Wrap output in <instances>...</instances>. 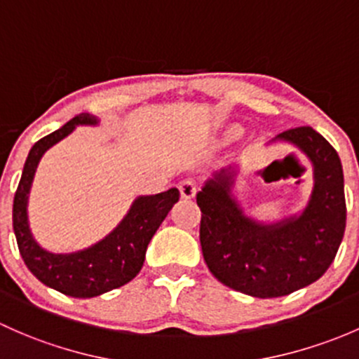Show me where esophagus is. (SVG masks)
<instances>
[{
  "label": "esophagus",
  "instance_id": "esophagus-1",
  "mask_svg": "<svg viewBox=\"0 0 359 359\" xmlns=\"http://www.w3.org/2000/svg\"><path fill=\"white\" fill-rule=\"evenodd\" d=\"M179 191H180V196H182L184 199L194 198L196 191H198V182H196L194 179L182 180V182L179 184Z\"/></svg>",
  "mask_w": 359,
  "mask_h": 359
}]
</instances>
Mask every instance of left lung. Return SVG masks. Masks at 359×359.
<instances>
[{"label": "left lung", "instance_id": "8db88e82", "mask_svg": "<svg viewBox=\"0 0 359 359\" xmlns=\"http://www.w3.org/2000/svg\"><path fill=\"white\" fill-rule=\"evenodd\" d=\"M313 163L308 206L299 217L259 224L230 194L233 172L215 175L196 196L201 210L199 241L211 273L252 297H280L318 280L334 262L346 229L344 175L337 151L311 127L278 134Z\"/></svg>", "mask_w": 359, "mask_h": 359}]
</instances>
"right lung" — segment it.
Here are the masks:
<instances>
[{
  "mask_svg": "<svg viewBox=\"0 0 359 359\" xmlns=\"http://www.w3.org/2000/svg\"><path fill=\"white\" fill-rule=\"evenodd\" d=\"M96 116L81 113L62 129L39 139L25 160L22 179L13 199V230L18 251L27 269L48 287L72 297H94L118 289L139 273L146 249L161 222L179 201V189L154 196H139L118 227L103 241L84 251L53 255L34 241L27 220V198L41 156L75 129V126H96Z\"/></svg>",
  "mask_w": 359,
  "mask_h": 359,
  "instance_id": "add662e5",
  "label": "right lung"
}]
</instances>
